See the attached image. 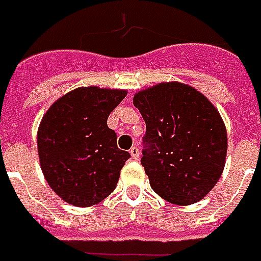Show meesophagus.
I'll return each instance as SVG.
<instances>
[{
  "label": "esophagus",
  "mask_w": 261,
  "mask_h": 261,
  "mask_svg": "<svg viewBox=\"0 0 261 261\" xmlns=\"http://www.w3.org/2000/svg\"><path fill=\"white\" fill-rule=\"evenodd\" d=\"M130 153H131V158L134 160H138V158H140V149L137 148V146H133L130 149Z\"/></svg>",
  "instance_id": "obj_1"
}]
</instances>
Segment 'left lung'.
<instances>
[{
	"instance_id": "1",
	"label": "left lung",
	"mask_w": 261,
	"mask_h": 261,
	"mask_svg": "<svg viewBox=\"0 0 261 261\" xmlns=\"http://www.w3.org/2000/svg\"><path fill=\"white\" fill-rule=\"evenodd\" d=\"M133 102L146 124L141 165L152 190L174 204L202 199L225 165L227 131L217 109L181 83L146 88Z\"/></svg>"
}]
</instances>
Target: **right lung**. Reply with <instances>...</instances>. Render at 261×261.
<instances>
[{"label": "right lung", "mask_w": 261, "mask_h": 261, "mask_svg": "<svg viewBox=\"0 0 261 261\" xmlns=\"http://www.w3.org/2000/svg\"><path fill=\"white\" fill-rule=\"evenodd\" d=\"M125 94L76 88L42 117L37 134L40 165L49 187L67 203L88 207L116 188L130 153L117 148V136L106 121Z\"/></svg>", "instance_id": "obj_1"}]
</instances>
